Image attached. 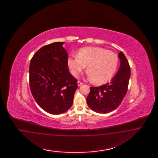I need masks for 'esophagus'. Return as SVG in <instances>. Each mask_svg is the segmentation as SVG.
I'll list each match as a JSON object with an SVG mask.
<instances>
[{"label":"esophagus","instance_id":"esophagus-1","mask_svg":"<svg viewBox=\"0 0 158 158\" xmlns=\"http://www.w3.org/2000/svg\"><path fill=\"white\" fill-rule=\"evenodd\" d=\"M82 83H81V81H77V85H78V86H81L82 85Z\"/></svg>","mask_w":158,"mask_h":158}]
</instances>
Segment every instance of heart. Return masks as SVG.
I'll return each instance as SVG.
<instances>
[{
  "instance_id": "1",
  "label": "heart",
  "mask_w": 158,
  "mask_h": 158,
  "mask_svg": "<svg viewBox=\"0 0 158 158\" xmlns=\"http://www.w3.org/2000/svg\"><path fill=\"white\" fill-rule=\"evenodd\" d=\"M117 54L104 48L85 47L77 52L76 56L68 58L67 64L72 75L77 77L87 66L91 81L102 85L110 81L118 66Z\"/></svg>"
}]
</instances>
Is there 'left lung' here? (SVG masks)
I'll return each instance as SVG.
<instances>
[{"mask_svg": "<svg viewBox=\"0 0 158 158\" xmlns=\"http://www.w3.org/2000/svg\"><path fill=\"white\" fill-rule=\"evenodd\" d=\"M120 67L110 83L99 87H90L87 104L92 110L100 114H107L116 109L123 100L129 85L130 68L124 54H118Z\"/></svg>", "mask_w": 158, "mask_h": 158, "instance_id": "8db88e82", "label": "left lung"}]
</instances>
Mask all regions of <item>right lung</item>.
<instances>
[{
    "label": "right lung",
    "instance_id": "add662e5",
    "mask_svg": "<svg viewBox=\"0 0 158 158\" xmlns=\"http://www.w3.org/2000/svg\"><path fill=\"white\" fill-rule=\"evenodd\" d=\"M64 42L43 46L35 53L29 65V85L32 94L43 110L61 114L73 104L77 80L69 72L68 54Z\"/></svg>",
    "mask_w": 158,
    "mask_h": 158
}]
</instances>
